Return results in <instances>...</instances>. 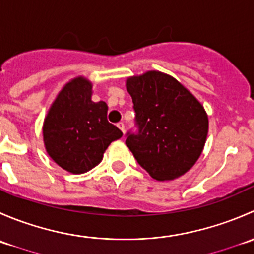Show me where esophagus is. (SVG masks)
<instances>
[{
	"label": "esophagus",
	"instance_id": "obj_1",
	"mask_svg": "<svg viewBox=\"0 0 254 254\" xmlns=\"http://www.w3.org/2000/svg\"><path fill=\"white\" fill-rule=\"evenodd\" d=\"M117 127H119V129L122 130L123 132H124V123H122V122H120V123H118V124H117Z\"/></svg>",
	"mask_w": 254,
	"mask_h": 254
}]
</instances>
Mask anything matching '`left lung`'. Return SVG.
Wrapping results in <instances>:
<instances>
[{"label":"left lung","mask_w":254,"mask_h":254,"mask_svg":"<svg viewBox=\"0 0 254 254\" xmlns=\"http://www.w3.org/2000/svg\"><path fill=\"white\" fill-rule=\"evenodd\" d=\"M136 113V134L125 143L152 178L171 181L188 172L205 145L209 120L200 102L172 76L160 71L127 79Z\"/></svg>","instance_id":"8db88e82"}]
</instances>
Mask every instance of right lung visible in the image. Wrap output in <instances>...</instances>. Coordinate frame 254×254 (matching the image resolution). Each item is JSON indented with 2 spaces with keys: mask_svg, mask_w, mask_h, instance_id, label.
<instances>
[{
  "mask_svg": "<svg viewBox=\"0 0 254 254\" xmlns=\"http://www.w3.org/2000/svg\"><path fill=\"white\" fill-rule=\"evenodd\" d=\"M91 98L88 79L82 76L71 79L51 104L43 125L48 155L73 175L96 167L111 142L123 136L107 120L106 102L96 103Z\"/></svg>",
  "mask_w": 254,
  "mask_h": 254,
  "instance_id": "right-lung-1",
  "label": "right lung"
}]
</instances>
